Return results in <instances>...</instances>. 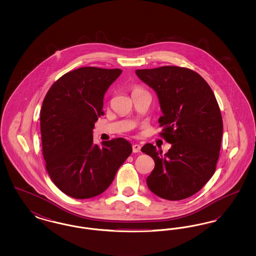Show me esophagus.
Returning a JSON list of instances; mask_svg holds the SVG:
<instances>
[{
  "instance_id": "34e87169",
  "label": "esophagus",
  "mask_w": 256,
  "mask_h": 256,
  "mask_svg": "<svg viewBox=\"0 0 256 256\" xmlns=\"http://www.w3.org/2000/svg\"><path fill=\"white\" fill-rule=\"evenodd\" d=\"M132 152H141V146L138 144L132 145Z\"/></svg>"
}]
</instances>
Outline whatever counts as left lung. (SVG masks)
<instances>
[{
    "label": "left lung",
    "instance_id": "obj_1",
    "mask_svg": "<svg viewBox=\"0 0 256 256\" xmlns=\"http://www.w3.org/2000/svg\"><path fill=\"white\" fill-rule=\"evenodd\" d=\"M152 88L162 116L159 126L172 146L166 154L148 143L141 150L154 160L146 178L148 189L169 200H180L198 192L212 178L219 158L222 119L215 95L194 71L164 66L136 70Z\"/></svg>",
    "mask_w": 256,
    "mask_h": 256
}]
</instances>
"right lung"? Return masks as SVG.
I'll return each mask as SVG.
<instances>
[{
	"label": "right lung",
	"instance_id": "obj_1",
	"mask_svg": "<svg viewBox=\"0 0 256 256\" xmlns=\"http://www.w3.org/2000/svg\"><path fill=\"white\" fill-rule=\"evenodd\" d=\"M120 69L82 67L60 78L40 111L43 156L50 178L66 195L89 198L104 193L132 152L124 138L93 142V128L104 114V97Z\"/></svg>",
	"mask_w": 256,
	"mask_h": 256
}]
</instances>
